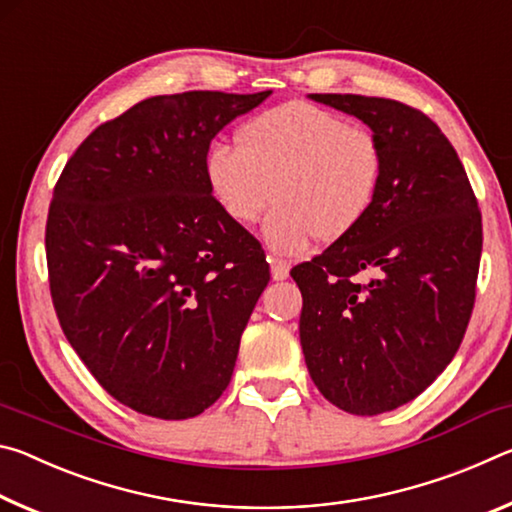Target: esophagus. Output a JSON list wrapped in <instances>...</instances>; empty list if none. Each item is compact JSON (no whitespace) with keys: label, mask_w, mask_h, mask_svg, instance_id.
<instances>
[{"label":"esophagus","mask_w":512,"mask_h":512,"mask_svg":"<svg viewBox=\"0 0 512 512\" xmlns=\"http://www.w3.org/2000/svg\"><path fill=\"white\" fill-rule=\"evenodd\" d=\"M268 264H271V275H273V280H277V282L287 280V277H289V271H291L289 262H284V259H277V257H268Z\"/></svg>","instance_id":"obj_1"}]
</instances>
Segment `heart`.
Masks as SVG:
<instances>
[{
	"mask_svg": "<svg viewBox=\"0 0 512 512\" xmlns=\"http://www.w3.org/2000/svg\"><path fill=\"white\" fill-rule=\"evenodd\" d=\"M237 149L214 144L207 187L223 214L255 223L277 203L262 230L280 255H302L316 237L339 241L368 219L384 183V146L366 126L307 101L259 112L239 126Z\"/></svg>",
	"mask_w": 512,
	"mask_h": 512,
	"instance_id": "b5f03b06",
	"label": "heart"
}]
</instances>
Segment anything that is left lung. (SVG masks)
Returning a JSON list of instances; mask_svg holds the SVG:
<instances>
[{
    "instance_id": "obj_1",
    "label": "left lung",
    "mask_w": 512,
    "mask_h": 512,
    "mask_svg": "<svg viewBox=\"0 0 512 512\" xmlns=\"http://www.w3.org/2000/svg\"><path fill=\"white\" fill-rule=\"evenodd\" d=\"M361 119L384 146V183L357 230L291 271L300 345L325 400L352 415L411 402L461 345L483 230L476 196L443 131L406 103L309 94ZM375 270L361 285L356 275Z\"/></svg>"
}]
</instances>
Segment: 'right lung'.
<instances>
[{"mask_svg":"<svg viewBox=\"0 0 512 512\" xmlns=\"http://www.w3.org/2000/svg\"><path fill=\"white\" fill-rule=\"evenodd\" d=\"M268 94L144 99L92 131L54 187L45 244L60 327L137 413L194 418L230 384L271 273L259 241L214 201L205 158Z\"/></svg>","mask_w":512,"mask_h":512,"instance_id":"right-lung-1","label":"right lung"}]
</instances>
